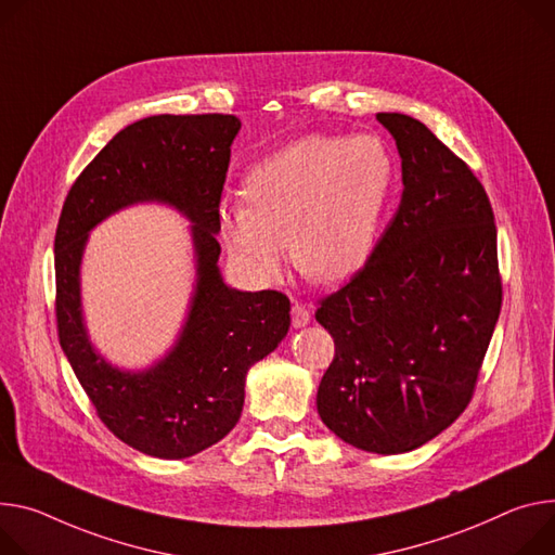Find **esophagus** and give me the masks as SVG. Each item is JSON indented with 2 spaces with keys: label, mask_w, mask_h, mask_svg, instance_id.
Segmentation results:
<instances>
[{
  "label": "esophagus",
  "mask_w": 555,
  "mask_h": 555,
  "mask_svg": "<svg viewBox=\"0 0 555 555\" xmlns=\"http://www.w3.org/2000/svg\"><path fill=\"white\" fill-rule=\"evenodd\" d=\"M310 321H312L310 310L304 304H298V300H294V304H292V325L294 327H306Z\"/></svg>",
  "instance_id": "1"
}]
</instances>
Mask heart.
I'll list each match as a JSON object with an SVG mask.
<instances>
[{
	"mask_svg": "<svg viewBox=\"0 0 555 555\" xmlns=\"http://www.w3.org/2000/svg\"><path fill=\"white\" fill-rule=\"evenodd\" d=\"M389 183L391 159L370 134L296 139L245 175L243 201L221 210L223 241L261 283L285 274L287 237L300 274L340 281L365 261Z\"/></svg>",
	"mask_w": 555,
	"mask_h": 555,
	"instance_id": "1",
	"label": "heart"
}]
</instances>
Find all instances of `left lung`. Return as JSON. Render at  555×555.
I'll return each instance as SVG.
<instances>
[{"label":"left lung","mask_w":555,"mask_h":555,"mask_svg":"<svg viewBox=\"0 0 555 555\" xmlns=\"http://www.w3.org/2000/svg\"><path fill=\"white\" fill-rule=\"evenodd\" d=\"M402 166V196L365 266L321 298L334 338L317 393L345 442L405 453L469 405L502 306L495 223L469 166L418 119L378 113Z\"/></svg>","instance_id":"1"}]
</instances>
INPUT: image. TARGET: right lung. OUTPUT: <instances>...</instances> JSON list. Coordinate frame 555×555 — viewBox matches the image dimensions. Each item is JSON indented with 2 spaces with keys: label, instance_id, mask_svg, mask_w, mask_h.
Masks as SVG:
<instances>
[{
  "label": "right lung",
  "instance_id": "obj_1",
  "mask_svg": "<svg viewBox=\"0 0 555 555\" xmlns=\"http://www.w3.org/2000/svg\"><path fill=\"white\" fill-rule=\"evenodd\" d=\"M234 115H157L117 132L73 183L55 234V314L64 354L92 408L121 442L179 461L219 442L241 418L245 374L289 330V298L223 283L221 192ZM139 199H164L194 223L197 287L182 336L147 373L115 371L91 349L80 323L78 266L87 232Z\"/></svg>",
  "mask_w": 555,
  "mask_h": 555
}]
</instances>
